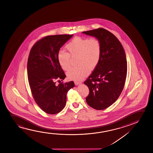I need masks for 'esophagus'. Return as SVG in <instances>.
<instances>
[{
  "mask_svg": "<svg viewBox=\"0 0 153 153\" xmlns=\"http://www.w3.org/2000/svg\"><path fill=\"white\" fill-rule=\"evenodd\" d=\"M75 82V85H76V86H77V85H79L80 84H82L81 82Z\"/></svg>",
  "mask_w": 153,
  "mask_h": 153,
  "instance_id": "1",
  "label": "esophagus"
}]
</instances>
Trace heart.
I'll use <instances>...</instances> for the list:
<instances>
[{
  "instance_id": "b5f03b06",
  "label": "heart",
  "mask_w": 153,
  "mask_h": 153,
  "mask_svg": "<svg viewBox=\"0 0 153 153\" xmlns=\"http://www.w3.org/2000/svg\"><path fill=\"white\" fill-rule=\"evenodd\" d=\"M68 53L61 51L57 59L62 68L68 71L71 67V56L77 55L78 66L70 69L67 75L69 79L79 81L87 75L98 64L100 59L101 45L96 38L75 37L65 46Z\"/></svg>"
}]
</instances>
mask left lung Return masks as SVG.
I'll use <instances>...</instances> for the list:
<instances>
[{
  "instance_id": "1",
  "label": "left lung",
  "mask_w": 153,
  "mask_h": 153,
  "mask_svg": "<svg viewBox=\"0 0 153 153\" xmlns=\"http://www.w3.org/2000/svg\"><path fill=\"white\" fill-rule=\"evenodd\" d=\"M100 42L98 64L84 84L89 89L86 102L96 110H103L115 102L124 88L127 74L126 55L117 38L107 30L98 28L82 32Z\"/></svg>"
}]
</instances>
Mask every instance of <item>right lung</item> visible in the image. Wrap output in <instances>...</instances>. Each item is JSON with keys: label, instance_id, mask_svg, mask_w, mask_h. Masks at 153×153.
Returning a JSON list of instances; mask_svg holds the SVG:
<instances>
[{"label": "right lung", "instance_id": "right-lung-1", "mask_svg": "<svg viewBox=\"0 0 153 153\" xmlns=\"http://www.w3.org/2000/svg\"><path fill=\"white\" fill-rule=\"evenodd\" d=\"M73 36H47L36 42L30 52L27 73L32 94L40 108L48 114H56L64 108L67 91L75 87L73 81L56 84V80L63 81L66 77L58 62V53Z\"/></svg>", "mask_w": 153, "mask_h": 153}]
</instances>
